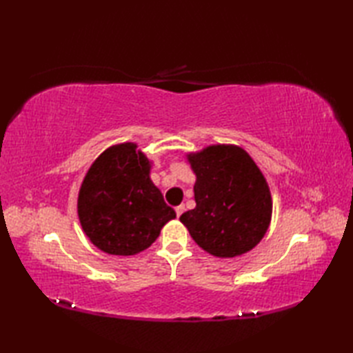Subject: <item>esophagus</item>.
Instances as JSON below:
<instances>
[{
  "mask_svg": "<svg viewBox=\"0 0 353 353\" xmlns=\"http://www.w3.org/2000/svg\"><path fill=\"white\" fill-rule=\"evenodd\" d=\"M183 211H185V206H183V205L176 206V215H177V216H181V215L183 214Z\"/></svg>",
  "mask_w": 353,
  "mask_h": 353,
  "instance_id": "obj_1",
  "label": "esophagus"
}]
</instances>
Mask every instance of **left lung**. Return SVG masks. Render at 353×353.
<instances>
[{
	"label": "left lung",
	"mask_w": 353,
	"mask_h": 353,
	"mask_svg": "<svg viewBox=\"0 0 353 353\" xmlns=\"http://www.w3.org/2000/svg\"><path fill=\"white\" fill-rule=\"evenodd\" d=\"M196 172V208L181 215L201 249L219 258L252 250L272 220L265 177L249 153L236 145H211L188 154Z\"/></svg>",
	"instance_id": "8db88e82"
}]
</instances>
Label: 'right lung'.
Wrapping results in <instances>:
<instances>
[{
    "mask_svg": "<svg viewBox=\"0 0 353 353\" xmlns=\"http://www.w3.org/2000/svg\"><path fill=\"white\" fill-rule=\"evenodd\" d=\"M79 220L92 244L109 254H137L176 219L150 179V161L125 142L103 152L86 172L77 201Z\"/></svg>",
    "mask_w": 353,
    "mask_h": 353,
    "instance_id": "add662e5",
    "label": "right lung"
}]
</instances>
